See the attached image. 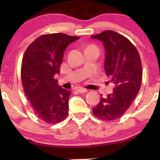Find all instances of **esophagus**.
<instances>
[{"mask_svg":"<svg viewBox=\"0 0 160 160\" xmlns=\"http://www.w3.org/2000/svg\"><path fill=\"white\" fill-rule=\"evenodd\" d=\"M77 91L79 92L80 93H83V92H87V89H84V88H82V87H78L77 88Z\"/></svg>","mask_w":160,"mask_h":160,"instance_id":"obj_1","label":"esophagus"}]
</instances>
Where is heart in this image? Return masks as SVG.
I'll list each match as a JSON object with an SVG mask.
<instances>
[{
    "label": "heart",
    "instance_id": "obj_1",
    "mask_svg": "<svg viewBox=\"0 0 160 160\" xmlns=\"http://www.w3.org/2000/svg\"><path fill=\"white\" fill-rule=\"evenodd\" d=\"M93 47V46H91V47Z\"/></svg>",
    "mask_w": 160,
    "mask_h": 160
}]
</instances>
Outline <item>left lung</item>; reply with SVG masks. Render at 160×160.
Instances as JSON below:
<instances>
[{
    "instance_id": "obj_1",
    "label": "left lung",
    "mask_w": 160,
    "mask_h": 160,
    "mask_svg": "<svg viewBox=\"0 0 160 160\" xmlns=\"http://www.w3.org/2000/svg\"><path fill=\"white\" fill-rule=\"evenodd\" d=\"M99 40L105 49L104 70L112 78L115 88L111 94L101 97L92 113L102 120L119 119L130 107L141 88L142 65L138 52L124 36L105 31L91 37Z\"/></svg>"
}]
</instances>
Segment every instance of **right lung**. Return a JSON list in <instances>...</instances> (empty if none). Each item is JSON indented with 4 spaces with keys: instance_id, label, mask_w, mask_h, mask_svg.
Listing matches in <instances>:
<instances>
[{
    "instance_id": "1",
    "label": "right lung",
    "mask_w": 160,
    "mask_h": 160,
    "mask_svg": "<svg viewBox=\"0 0 160 160\" xmlns=\"http://www.w3.org/2000/svg\"><path fill=\"white\" fill-rule=\"evenodd\" d=\"M79 37L55 33L42 35L28 47L22 62L21 77L25 95L38 118L57 123L68 114L71 92L58 86L64 51Z\"/></svg>"
}]
</instances>
